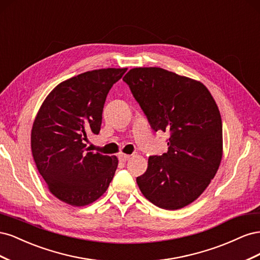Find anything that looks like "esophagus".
<instances>
[{"label":"esophagus","instance_id":"34e87169","mask_svg":"<svg viewBox=\"0 0 260 260\" xmlns=\"http://www.w3.org/2000/svg\"><path fill=\"white\" fill-rule=\"evenodd\" d=\"M131 155H128V154H123V153H120L119 155H118V158H119L120 161H127L128 159H130Z\"/></svg>","mask_w":260,"mask_h":260}]
</instances>
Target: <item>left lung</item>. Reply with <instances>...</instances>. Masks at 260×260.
<instances>
[{
  "label": "left lung",
  "mask_w": 260,
  "mask_h": 260,
  "mask_svg": "<svg viewBox=\"0 0 260 260\" xmlns=\"http://www.w3.org/2000/svg\"><path fill=\"white\" fill-rule=\"evenodd\" d=\"M154 131L169 132L168 152L149 156L137 183L157 207L193 203L216 176L222 158L219 108L202 82L159 67L132 68L122 79Z\"/></svg>",
  "instance_id": "left-lung-1"
}]
</instances>
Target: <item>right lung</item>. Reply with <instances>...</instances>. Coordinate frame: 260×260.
<instances>
[{"mask_svg":"<svg viewBox=\"0 0 260 260\" xmlns=\"http://www.w3.org/2000/svg\"><path fill=\"white\" fill-rule=\"evenodd\" d=\"M127 68L86 72L60 82L45 98L31 130V151L50 192L75 207L103 195L118 166L116 156L88 152L99 135L105 100Z\"/></svg>","mask_w":260,"mask_h":260,"instance_id":"1","label":"right lung"}]
</instances>
